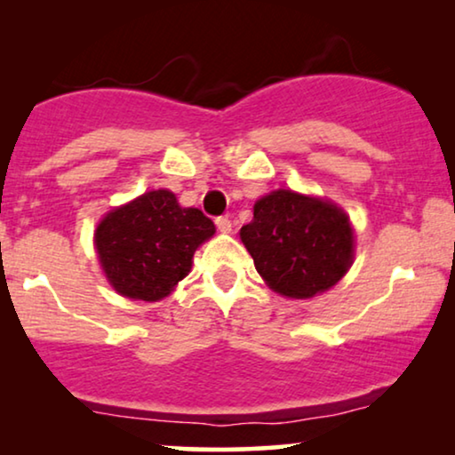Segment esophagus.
I'll list each match as a JSON object with an SVG mask.
<instances>
[{
  "mask_svg": "<svg viewBox=\"0 0 455 455\" xmlns=\"http://www.w3.org/2000/svg\"><path fill=\"white\" fill-rule=\"evenodd\" d=\"M215 226H217V229H220L221 234H229V232H232V221H229V217H228V215L217 217V220H215Z\"/></svg>",
  "mask_w": 455,
  "mask_h": 455,
  "instance_id": "1",
  "label": "esophagus"
}]
</instances>
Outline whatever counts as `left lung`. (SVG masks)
Returning <instances> with one entry per match:
<instances>
[{
    "instance_id": "obj_1",
    "label": "left lung",
    "mask_w": 455,
    "mask_h": 455,
    "mask_svg": "<svg viewBox=\"0 0 455 455\" xmlns=\"http://www.w3.org/2000/svg\"><path fill=\"white\" fill-rule=\"evenodd\" d=\"M240 238L267 285L294 300L331 288L354 260V229L344 211L294 190L259 198Z\"/></svg>"
}]
</instances>
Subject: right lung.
Here are the masks:
<instances>
[{"mask_svg": "<svg viewBox=\"0 0 455 455\" xmlns=\"http://www.w3.org/2000/svg\"><path fill=\"white\" fill-rule=\"evenodd\" d=\"M213 234L203 211L180 207L170 190H151L103 217L95 248L117 294L157 302L188 275L196 248Z\"/></svg>", "mask_w": 455, "mask_h": 455, "instance_id": "obj_1", "label": "right lung"}]
</instances>
